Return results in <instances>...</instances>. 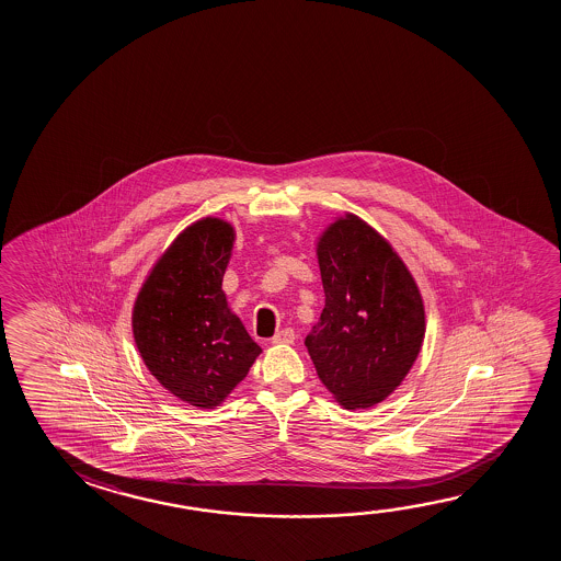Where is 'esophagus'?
Returning a JSON list of instances; mask_svg holds the SVG:
<instances>
[{
  "label": "esophagus",
  "mask_w": 561,
  "mask_h": 561,
  "mask_svg": "<svg viewBox=\"0 0 561 561\" xmlns=\"http://www.w3.org/2000/svg\"><path fill=\"white\" fill-rule=\"evenodd\" d=\"M272 342H274V344H294V329H282V331L276 332V334H274V339H272Z\"/></svg>",
  "instance_id": "esophagus-1"
}]
</instances>
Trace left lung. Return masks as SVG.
Here are the masks:
<instances>
[{
  "label": "left lung",
  "instance_id": "8db88e82",
  "mask_svg": "<svg viewBox=\"0 0 561 561\" xmlns=\"http://www.w3.org/2000/svg\"><path fill=\"white\" fill-rule=\"evenodd\" d=\"M317 254L324 309L305 346L344 409H368L401 386L419 356L423 299L391 244L354 215L332 222Z\"/></svg>",
  "mask_w": 561,
  "mask_h": 561
}]
</instances>
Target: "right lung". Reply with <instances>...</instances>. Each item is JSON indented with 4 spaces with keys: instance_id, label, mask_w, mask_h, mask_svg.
<instances>
[{
    "instance_id": "1",
    "label": "right lung",
    "mask_w": 561,
    "mask_h": 561,
    "mask_svg": "<svg viewBox=\"0 0 561 561\" xmlns=\"http://www.w3.org/2000/svg\"><path fill=\"white\" fill-rule=\"evenodd\" d=\"M232 242L229 222H193L152 267L133 311V334L150 374L199 409L221 403L262 352L221 289Z\"/></svg>"
}]
</instances>
